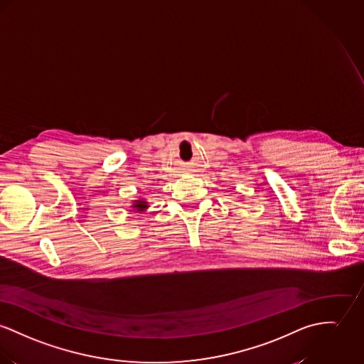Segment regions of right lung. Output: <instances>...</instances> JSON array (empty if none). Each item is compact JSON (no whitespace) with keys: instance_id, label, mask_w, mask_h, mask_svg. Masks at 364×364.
Returning <instances> with one entry per match:
<instances>
[{"instance_id":"1","label":"right lung","mask_w":364,"mask_h":364,"mask_svg":"<svg viewBox=\"0 0 364 364\" xmlns=\"http://www.w3.org/2000/svg\"><path fill=\"white\" fill-rule=\"evenodd\" d=\"M134 208H139V210L141 209H144V208H146V205L144 203V202H141V200H137V203L134 205Z\"/></svg>"}]
</instances>
